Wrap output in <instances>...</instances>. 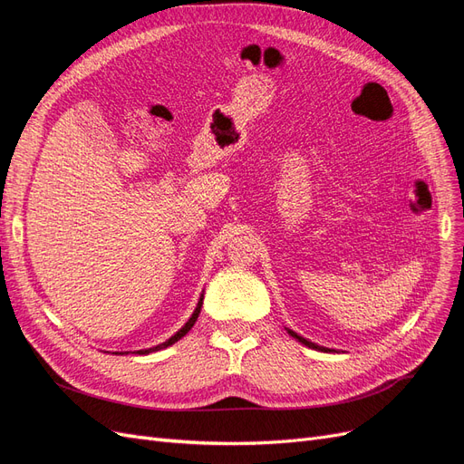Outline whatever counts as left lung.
Segmentation results:
<instances>
[{
    "mask_svg": "<svg viewBox=\"0 0 464 464\" xmlns=\"http://www.w3.org/2000/svg\"><path fill=\"white\" fill-rule=\"evenodd\" d=\"M286 331H288V334H290V336H294V339H296V341H298V343H302V344H305V346L315 348V350H323V353H329V350H331V348H325V346H317L315 343L304 339V336H300L298 333H294V331H290V329H286Z\"/></svg>",
    "mask_w": 464,
    "mask_h": 464,
    "instance_id": "1",
    "label": "left lung"
}]
</instances>
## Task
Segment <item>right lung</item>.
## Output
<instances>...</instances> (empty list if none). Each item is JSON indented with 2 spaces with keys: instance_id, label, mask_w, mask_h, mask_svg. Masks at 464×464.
I'll return each mask as SVG.
<instances>
[{
  "instance_id": "1",
  "label": "right lung",
  "mask_w": 464,
  "mask_h": 464,
  "mask_svg": "<svg viewBox=\"0 0 464 464\" xmlns=\"http://www.w3.org/2000/svg\"><path fill=\"white\" fill-rule=\"evenodd\" d=\"M201 305H203V294H201V298H199V302H198V307H195V312L191 314V317L188 319V323L184 327H181L178 333H174L170 339L168 341H164V343H160V344H157V346H152V348H145V350H137L135 354H150V353H157V350H162V348H168V346H172L174 343H178L181 336H186L188 333H189V329L195 325V321H198V317H199V314H201ZM114 354H128V353H114Z\"/></svg>"
}]
</instances>
